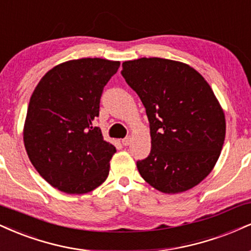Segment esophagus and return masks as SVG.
Returning <instances> with one entry per match:
<instances>
[{
    "label": "esophagus",
    "instance_id": "obj_1",
    "mask_svg": "<svg viewBox=\"0 0 251 251\" xmlns=\"http://www.w3.org/2000/svg\"><path fill=\"white\" fill-rule=\"evenodd\" d=\"M122 143H123V145H124V146H128V145H129V144H131V138H129V137H127V138L123 139V141H122Z\"/></svg>",
    "mask_w": 251,
    "mask_h": 251
}]
</instances>
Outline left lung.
<instances>
[{
  "mask_svg": "<svg viewBox=\"0 0 251 251\" xmlns=\"http://www.w3.org/2000/svg\"><path fill=\"white\" fill-rule=\"evenodd\" d=\"M123 77L143 101L151 153L137 162L143 179L166 194L193 188L213 171L226 137V117L207 80L176 60L123 63Z\"/></svg>",
  "mask_w": 251,
  "mask_h": 251,
  "instance_id": "8db88e82",
  "label": "left lung"
}]
</instances>
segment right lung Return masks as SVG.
<instances>
[{"instance_id": "obj_1", "label": "right lung", "mask_w": 251, "mask_h": 251, "mask_svg": "<svg viewBox=\"0 0 251 251\" xmlns=\"http://www.w3.org/2000/svg\"><path fill=\"white\" fill-rule=\"evenodd\" d=\"M120 62L72 59L42 77L23 128L26 154L43 179L66 194H85L106 180L116 147L92 122L102 89Z\"/></svg>"}]
</instances>
